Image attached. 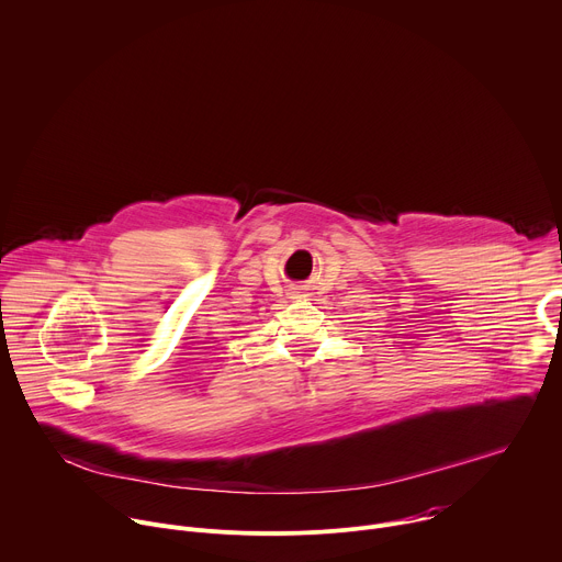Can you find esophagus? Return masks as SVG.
<instances>
[{"instance_id":"obj_1","label":"esophagus","mask_w":562,"mask_h":562,"mask_svg":"<svg viewBox=\"0 0 562 562\" xmlns=\"http://www.w3.org/2000/svg\"><path fill=\"white\" fill-rule=\"evenodd\" d=\"M291 291H293V293H302V291H304V286H300V284H295V286H291Z\"/></svg>"}]
</instances>
